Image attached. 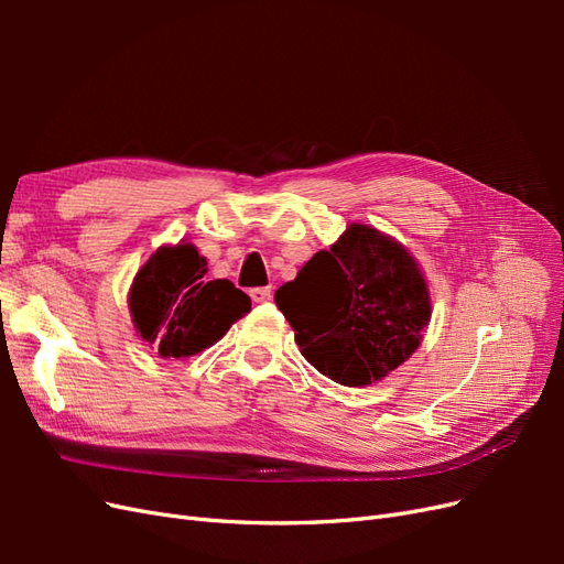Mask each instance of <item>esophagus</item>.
Segmentation results:
<instances>
[{"instance_id":"obj_1","label":"esophagus","mask_w":564,"mask_h":564,"mask_svg":"<svg viewBox=\"0 0 564 564\" xmlns=\"http://www.w3.org/2000/svg\"><path fill=\"white\" fill-rule=\"evenodd\" d=\"M249 296L253 303H265V301H270L272 292H270V286H256V289H251Z\"/></svg>"}]
</instances>
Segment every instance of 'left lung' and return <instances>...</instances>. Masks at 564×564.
<instances>
[{"mask_svg":"<svg viewBox=\"0 0 564 564\" xmlns=\"http://www.w3.org/2000/svg\"><path fill=\"white\" fill-rule=\"evenodd\" d=\"M301 355L324 377L362 388L404 365L431 322L419 261L395 237L350 224L275 292Z\"/></svg>","mask_w":564,"mask_h":564,"instance_id":"obj_1","label":"left lung"}]
</instances>
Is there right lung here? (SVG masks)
<instances>
[{"instance_id":"obj_1","label":"right lung","mask_w":564,"mask_h":564,"mask_svg":"<svg viewBox=\"0 0 564 564\" xmlns=\"http://www.w3.org/2000/svg\"><path fill=\"white\" fill-rule=\"evenodd\" d=\"M207 259L193 242L162 245L135 272L129 289L133 329L160 357H191L214 346L251 299L230 280H207Z\"/></svg>"}]
</instances>
